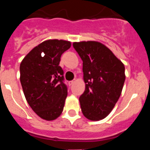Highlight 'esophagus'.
Listing matches in <instances>:
<instances>
[{"instance_id":"34e87169","label":"esophagus","mask_w":150,"mask_h":150,"mask_svg":"<svg viewBox=\"0 0 150 150\" xmlns=\"http://www.w3.org/2000/svg\"><path fill=\"white\" fill-rule=\"evenodd\" d=\"M74 82H75V81H74V80H72V81L69 82L68 83H69V85H70V86H72V85L74 83Z\"/></svg>"}]
</instances>
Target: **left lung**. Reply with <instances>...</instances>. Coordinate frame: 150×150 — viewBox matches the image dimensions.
<instances>
[{
  "label": "left lung",
  "instance_id": "left-lung-1",
  "mask_svg": "<svg viewBox=\"0 0 150 150\" xmlns=\"http://www.w3.org/2000/svg\"><path fill=\"white\" fill-rule=\"evenodd\" d=\"M73 46L83 60L86 88L79 97L81 110L88 120L99 121L110 114L121 95L124 64L98 41L74 42Z\"/></svg>",
  "mask_w": 150,
  "mask_h": 150
}]
</instances>
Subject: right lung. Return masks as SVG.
Instances as JSON below:
<instances>
[{"label": "right lung", "mask_w": 150, "mask_h": 150, "mask_svg": "<svg viewBox=\"0 0 150 150\" xmlns=\"http://www.w3.org/2000/svg\"><path fill=\"white\" fill-rule=\"evenodd\" d=\"M70 41L47 40L30 50L20 64V82L26 100L38 116L52 121L62 114L67 95L61 56Z\"/></svg>", "instance_id": "add662e5"}]
</instances>
